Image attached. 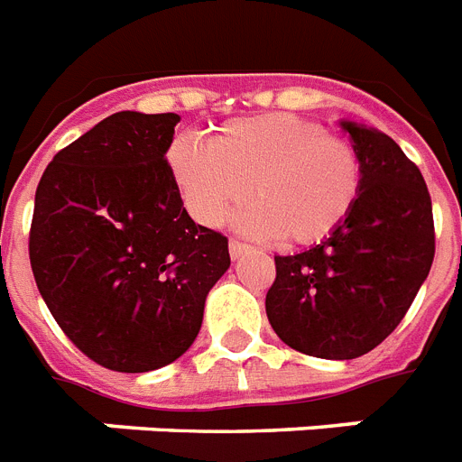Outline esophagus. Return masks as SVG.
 I'll return each mask as SVG.
<instances>
[{
  "instance_id": "1",
  "label": "esophagus",
  "mask_w": 462,
  "mask_h": 462,
  "mask_svg": "<svg viewBox=\"0 0 462 462\" xmlns=\"http://www.w3.org/2000/svg\"><path fill=\"white\" fill-rule=\"evenodd\" d=\"M228 253H231V259H240L247 253V245L245 243H240V240L231 238L228 240Z\"/></svg>"
}]
</instances>
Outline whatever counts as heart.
Here are the masks:
<instances>
[{"label":"heart","mask_w":462,"mask_h":462,"mask_svg":"<svg viewBox=\"0 0 462 462\" xmlns=\"http://www.w3.org/2000/svg\"><path fill=\"white\" fill-rule=\"evenodd\" d=\"M170 170L189 212L215 226L243 203L254 205L238 224L259 238L283 236L291 245H314L346 222L361 193V158L319 122L291 113L240 117L205 143L179 136Z\"/></svg>","instance_id":"heart-1"}]
</instances>
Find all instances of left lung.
Returning a JSON list of instances; mask_svg holds the SVG:
<instances>
[{
	"mask_svg": "<svg viewBox=\"0 0 462 462\" xmlns=\"http://www.w3.org/2000/svg\"><path fill=\"white\" fill-rule=\"evenodd\" d=\"M361 158V193L330 238L276 257L266 316L276 335L319 359H356L394 330L434 259L432 200L399 143L342 120Z\"/></svg>",
	"mask_w": 462,
	"mask_h": 462,
	"instance_id": "left-lung-1",
	"label": "left lung"
}]
</instances>
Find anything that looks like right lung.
Listing matches in <instances>:
<instances>
[{
  "label": "right lung",
  "mask_w": 462,
  "mask_h": 462,
  "mask_svg": "<svg viewBox=\"0 0 462 462\" xmlns=\"http://www.w3.org/2000/svg\"><path fill=\"white\" fill-rule=\"evenodd\" d=\"M177 113L122 110L53 155L34 193L30 264L79 352L117 373L177 361L226 273V236L189 217L167 165Z\"/></svg>",
  "instance_id": "right-lung-1"
}]
</instances>
